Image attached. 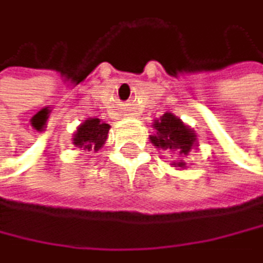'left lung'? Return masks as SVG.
<instances>
[{
    "mask_svg": "<svg viewBox=\"0 0 263 263\" xmlns=\"http://www.w3.org/2000/svg\"><path fill=\"white\" fill-rule=\"evenodd\" d=\"M152 127L155 133L149 139L155 149L177 154L178 159L173 160L172 165L178 170L186 168L185 157L192 152V149L198 147V136L195 130L172 112H165L160 119H155Z\"/></svg>",
    "mask_w": 263,
    "mask_h": 263,
    "instance_id": "obj_1",
    "label": "left lung"
}]
</instances>
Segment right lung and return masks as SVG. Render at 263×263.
<instances>
[{
    "mask_svg": "<svg viewBox=\"0 0 263 263\" xmlns=\"http://www.w3.org/2000/svg\"><path fill=\"white\" fill-rule=\"evenodd\" d=\"M109 129L111 126L103 122L101 119L88 118L77 127L75 134L71 136V144L82 151L98 152L108 139Z\"/></svg>",
    "mask_w": 263,
    "mask_h": 263,
    "instance_id": "obj_1",
    "label": "right lung"
}]
</instances>
